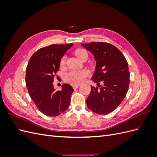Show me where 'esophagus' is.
Instances as JSON below:
<instances>
[{
  "instance_id": "esophagus-1",
  "label": "esophagus",
  "mask_w": 157,
  "mask_h": 157,
  "mask_svg": "<svg viewBox=\"0 0 157 157\" xmlns=\"http://www.w3.org/2000/svg\"><path fill=\"white\" fill-rule=\"evenodd\" d=\"M72 86L74 89H77L80 86V84H72Z\"/></svg>"
}]
</instances>
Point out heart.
Returning <instances> with one entry per match:
<instances>
[{
  "mask_svg": "<svg viewBox=\"0 0 157 157\" xmlns=\"http://www.w3.org/2000/svg\"><path fill=\"white\" fill-rule=\"evenodd\" d=\"M75 55L80 59H82L84 56H88L87 51L81 48H76L74 50ZM66 58L65 56H62L59 60L60 67H63L65 65ZM89 72L86 69L79 70H71L69 72L66 73L64 75V80L67 82L73 84H77L83 82L84 79L88 75Z\"/></svg>",
  "mask_w": 157,
  "mask_h": 157,
  "instance_id": "b5f03b06",
  "label": "heart"
}]
</instances>
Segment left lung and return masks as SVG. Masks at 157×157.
Here are the masks:
<instances>
[{
	"mask_svg": "<svg viewBox=\"0 0 157 157\" xmlns=\"http://www.w3.org/2000/svg\"><path fill=\"white\" fill-rule=\"evenodd\" d=\"M81 44L92 52L96 60L92 80L98 86L91 87L87 106L98 115H107L120 105L128 92L130 76L128 62L122 52L108 42Z\"/></svg>",
	"mask_w": 157,
	"mask_h": 157,
	"instance_id": "8db88e82",
	"label": "left lung"
}]
</instances>
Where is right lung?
I'll use <instances>...</instances> for the list:
<instances>
[{
  "mask_svg": "<svg viewBox=\"0 0 157 157\" xmlns=\"http://www.w3.org/2000/svg\"><path fill=\"white\" fill-rule=\"evenodd\" d=\"M69 44H52L35 52L26 68L25 83L29 96L39 110L49 117H56L67 110L74 90L63 84L61 90L54 88V78L59 69V60Z\"/></svg>",
  "mask_w": 157,
  "mask_h": 157,
  "instance_id": "add662e5",
  "label": "right lung"
}]
</instances>
